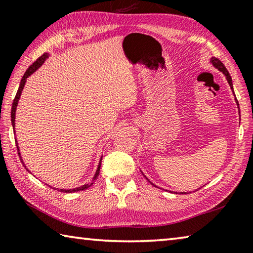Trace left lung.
I'll list each match as a JSON object with an SVG mask.
<instances>
[{"instance_id": "obj_1", "label": "left lung", "mask_w": 253, "mask_h": 253, "mask_svg": "<svg viewBox=\"0 0 253 253\" xmlns=\"http://www.w3.org/2000/svg\"><path fill=\"white\" fill-rule=\"evenodd\" d=\"M210 63H211V65L214 67V68H216L217 70L219 71H221L222 74H223L224 76H225V78H226V80H228V83H229V84H230V88L232 89V91H233V84H232V78H231V76H230V74L228 72V70H226V68L224 67V65L223 63H222L219 59L217 58H214V57H212L211 59H210ZM233 93H234V91H233ZM235 101H237V105H238V109H239V111H240V108H239V102H238V100H237V98H235ZM144 175V174H143ZM145 176V175H144ZM146 177V176H145ZM146 179L147 181L152 184V185H154V186H156L155 184L154 183H152L151 181H149V179L146 177ZM157 187V186H156ZM174 193H176L177 194V192H174ZM179 194H186V192H179Z\"/></svg>"}]
</instances>
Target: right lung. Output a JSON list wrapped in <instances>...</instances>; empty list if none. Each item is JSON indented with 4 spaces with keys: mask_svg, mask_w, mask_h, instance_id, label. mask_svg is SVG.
Here are the masks:
<instances>
[{
    "mask_svg": "<svg viewBox=\"0 0 253 253\" xmlns=\"http://www.w3.org/2000/svg\"><path fill=\"white\" fill-rule=\"evenodd\" d=\"M49 53L45 52L41 55V57L37 60L36 62L32 63L31 66H30L28 68V70L25 71V74L23 75L22 79H21V83H20V85H19V89H18V92H16V96L14 98L13 100V104H12V109H11V123H12V127H13V131H14V135H15V117H16V108H18V104H19V100L21 98V95H22V91H23V88L25 84H27V80L30 76H31L32 74H34L39 68L43 65L44 61L46 59L49 58ZM15 144H16V147H18V152H19V155H20V158H21V162H22V164L25 169H27V170L29 173H31L29 170V169L27 168V165H25V163L23 162V158L22 156H21V152H20V147H19V144H18V140H16V136H15ZM101 160H102V156L100 157V161L99 163H98V166H97V169H96V173L95 175H93V177L91 178L90 182H88L87 184H84V185H81L79 187H75V188H69V190H67V188H57V187H52L51 185H49L50 187L54 188V190H58L60 192H63V193H75V192H79V191H84V190H87V188L90 187L93 183H95V181L98 177V175H99V172H100V166H101ZM32 174V173H31Z\"/></svg>",
    "mask_w": 253,
    "mask_h": 253,
    "instance_id": "obj_1",
    "label": "right lung"
}]
</instances>
